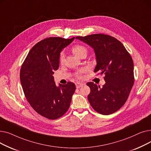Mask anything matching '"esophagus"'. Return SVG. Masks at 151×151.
<instances>
[{
  "label": "esophagus",
  "instance_id": "obj_1",
  "mask_svg": "<svg viewBox=\"0 0 151 151\" xmlns=\"http://www.w3.org/2000/svg\"><path fill=\"white\" fill-rule=\"evenodd\" d=\"M83 84L81 83H76V87L77 89L81 88V86H83Z\"/></svg>",
  "mask_w": 151,
  "mask_h": 151
}]
</instances>
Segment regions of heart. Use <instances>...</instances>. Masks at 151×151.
<instances>
[{"label": "heart", "instance_id": "obj_1", "mask_svg": "<svg viewBox=\"0 0 151 151\" xmlns=\"http://www.w3.org/2000/svg\"><path fill=\"white\" fill-rule=\"evenodd\" d=\"M71 51H72L73 53L76 55V56L78 58H81L83 55L87 54V49L86 47L83 45H76L74 46L72 49H71ZM63 59H64V55L62 53L60 55V62H62L63 61ZM80 76L78 75V77H80Z\"/></svg>", "mask_w": 151, "mask_h": 151}]
</instances>
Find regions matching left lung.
Segmentation results:
<instances>
[{"label": "left lung", "instance_id": "1", "mask_svg": "<svg viewBox=\"0 0 151 151\" xmlns=\"http://www.w3.org/2000/svg\"><path fill=\"white\" fill-rule=\"evenodd\" d=\"M93 50L97 65L94 72L104 74L102 88L93 82L87 83L91 92L88 100L100 114L109 115L119 109L127 100L134 84L133 62L122 43L105 34L76 37Z\"/></svg>", "mask_w": 151, "mask_h": 151}]
</instances>
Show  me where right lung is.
<instances>
[{"instance_id": "add662e5", "label": "right lung", "mask_w": 151, "mask_h": 151, "mask_svg": "<svg viewBox=\"0 0 151 151\" xmlns=\"http://www.w3.org/2000/svg\"><path fill=\"white\" fill-rule=\"evenodd\" d=\"M75 37L45 38L35 45L21 66L20 81L30 106L41 116L56 119L69 108L76 90L73 83L55 85L52 75L59 67L60 53Z\"/></svg>"}]
</instances>
